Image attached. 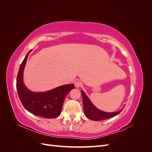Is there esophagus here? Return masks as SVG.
I'll use <instances>...</instances> for the list:
<instances>
[{
	"label": "esophagus",
	"mask_w": 152,
	"mask_h": 152,
	"mask_svg": "<svg viewBox=\"0 0 152 152\" xmlns=\"http://www.w3.org/2000/svg\"><path fill=\"white\" fill-rule=\"evenodd\" d=\"M74 84H75V87H77V88H79V87H80L82 86V83L80 81H75L74 82Z\"/></svg>",
	"instance_id": "34e87169"
}]
</instances>
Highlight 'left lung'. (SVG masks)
Instances as JSON below:
<instances>
[{
	"mask_svg": "<svg viewBox=\"0 0 152 152\" xmlns=\"http://www.w3.org/2000/svg\"><path fill=\"white\" fill-rule=\"evenodd\" d=\"M81 94L82 96V99H83V105H84V112L85 115L90 120L92 121H102L112 118L115 116L117 115L118 113L123 110L115 112H105L102 111L92 103V102L87 97V96L85 94L83 91H81Z\"/></svg>",
	"mask_w": 152,
	"mask_h": 152,
	"instance_id": "1",
	"label": "left lung"
}]
</instances>
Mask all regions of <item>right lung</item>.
Instances as JSON below:
<instances>
[{"instance_id": "right-lung-1", "label": "right lung", "mask_w": 152, "mask_h": 152, "mask_svg": "<svg viewBox=\"0 0 152 152\" xmlns=\"http://www.w3.org/2000/svg\"><path fill=\"white\" fill-rule=\"evenodd\" d=\"M32 49L27 53L21 63L16 79L18 96L25 108L36 116L54 118L60 115L64 100L67 94L74 89L73 84L63 85L45 92H33L25 86L23 72L27 58Z\"/></svg>"}]
</instances>
